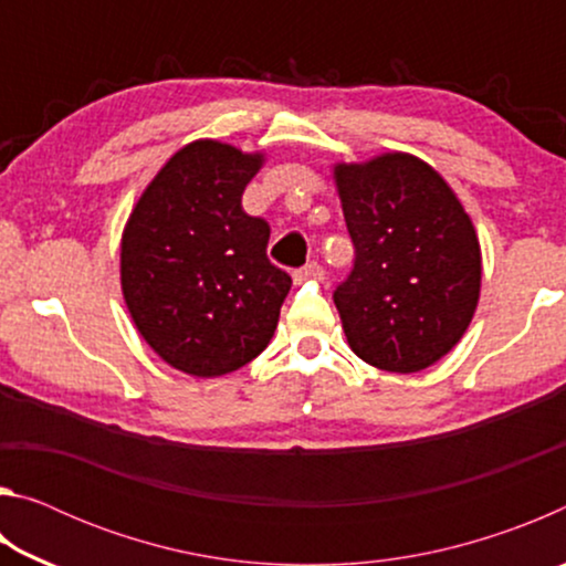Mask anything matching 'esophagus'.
<instances>
[{"label": "esophagus", "mask_w": 566, "mask_h": 566, "mask_svg": "<svg viewBox=\"0 0 566 566\" xmlns=\"http://www.w3.org/2000/svg\"><path fill=\"white\" fill-rule=\"evenodd\" d=\"M324 274L322 266L317 262H310L304 264L302 270H294V282H304V280H319V276Z\"/></svg>", "instance_id": "esophagus-1"}]
</instances>
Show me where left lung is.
Returning a JSON list of instances; mask_svg holds the SVG:
<instances>
[{"label":"left lung","mask_w":566,"mask_h":566,"mask_svg":"<svg viewBox=\"0 0 566 566\" xmlns=\"http://www.w3.org/2000/svg\"><path fill=\"white\" fill-rule=\"evenodd\" d=\"M354 266L334 290L352 352L411 375L442 359L474 317L482 254L472 219L424 161L391 151L337 165Z\"/></svg>","instance_id":"obj_1"}]
</instances>
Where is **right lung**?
I'll use <instances>...</instances> for the list:
<instances>
[{"label":"right lung","instance_id":"right-lung-1","mask_svg":"<svg viewBox=\"0 0 566 566\" xmlns=\"http://www.w3.org/2000/svg\"><path fill=\"white\" fill-rule=\"evenodd\" d=\"M262 155L214 139L179 149L122 237V292L142 337L191 377L260 357L292 280L266 256L270 224L242 209Z\"/></svg>","mask_w":566,"mask_h":566}]
</instances>
